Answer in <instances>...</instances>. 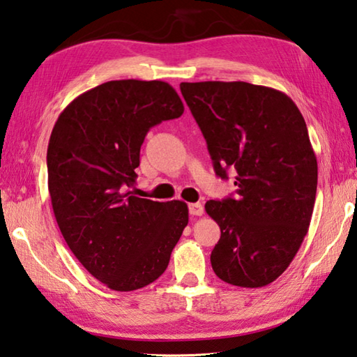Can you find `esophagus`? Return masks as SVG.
Returning <instances> with one entry per match:
<instances>
[{
    "mask_svg": "<svg viewBox=\"0 0 357 357\" xmlns=\"http://www.w3.org/2000/svg\"><path fill=\"white\" fill-rule=\"evenodd\" d=\"M191 216H202L204 214V205L202 204H190Z\"/></svg>",
    "mask_w": 357,
    "mask_h": 357,
    "instance_id": "1",
    "label": "esophagus"
}]
</instances>
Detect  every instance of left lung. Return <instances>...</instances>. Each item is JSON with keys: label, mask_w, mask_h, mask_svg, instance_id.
Returning a JSON list of instances; mask_svg holds the SVG:
<instances>
[{"label": "left lung", "mask_w": 357, "mask_h": 357, "mask_svg": "<svg viewBox=\"0 0 357 357\" xmlns=\"http://www.w3.org/2000/svg\"><path fill=\"white\" fill-rule=\"evenodd\" d=\"M206 139L214 171L236 172V197L208 200L220 227L214 273L228 284L262 287L291 264L311 224L317 158L294 100L248 82H181Z\"/></svg>", "instance_id": "left-lung-1"}]
</instances>
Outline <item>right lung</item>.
Here are the masks:
<instances>
[{
    "mask_svg": "<svg viewBox=\"0 0 357 357\" xmlns=\"http://www.w3.org/2000/svg\"><path fill=\"white\" fill-rule=\"evenodd\" d=\"M177 91L161 80H110L65 107L48 144V188L74 257L119 292L155 281L188 225L181 200L132 196L151 127L181 116Z\"/></svg>",
    "mask_w": 357,
    "mask_h": 357,
    "instance_id": "obj_1",
    "label": "right lung"
}]
</instances>
